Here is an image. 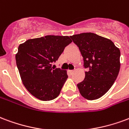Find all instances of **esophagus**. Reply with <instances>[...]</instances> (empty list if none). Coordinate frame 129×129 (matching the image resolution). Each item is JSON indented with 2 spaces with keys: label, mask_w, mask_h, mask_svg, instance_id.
Wrapping results in <instances>:
<instances>
[{
  "label": "esophagus",
  "mask_w": 129,
  "mask_h": 129,
  "mask_svg": "<svg viewBox=\"0 0 129 129\" xmlns=\"http://www.w3.org/2000/svg\"><path fill=\"white\" fill-rule=\"evenodd\" d=\"M74 72H75V70H69V72L70 74H73Z\"/></svg>",
  "instance_id": "esophagus-1"
}]
</instances>
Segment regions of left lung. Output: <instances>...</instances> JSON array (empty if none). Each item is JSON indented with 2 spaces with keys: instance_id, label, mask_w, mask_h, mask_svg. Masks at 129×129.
I'll return each instance as SVG.
<instances>
[{
  "instance_id": "obj_1",
  "label": "left lung",
  "mask_w": 129,
  "mask_h": 129,
  "mask_svg": "<svg viewBox=\"0 0 129 129\" xmlns=\"http://www.w3.org/2000/svg\"><path fill=\"white\" fill-rule=\"evenodd\" d=\"M83 57L85 79L77 84L85 99L96 100L113 85L120 71V51L111 40L93 33L70 36Z\"/></svg>"
}]
</instances>
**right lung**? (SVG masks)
<instances>
[{
  "mask_svg": "<svg viewBox=\"0 0 129 129\" xmlns=\"http://www.w3.org/2000/svg\"><path fill=\"white\" fill-rule=\"evenodd\" d=\"M72 42L69 36L46 35L20 44L16 65L22 83L30 94L43 101L59 96L68 79L66 70L52 67L65 47Z\"/></svg>",
  "mask_w": 129,
  "mask_h": 129,
  "instance_id": "obj_1",
  "label": "right lung"
}]
</instances>
